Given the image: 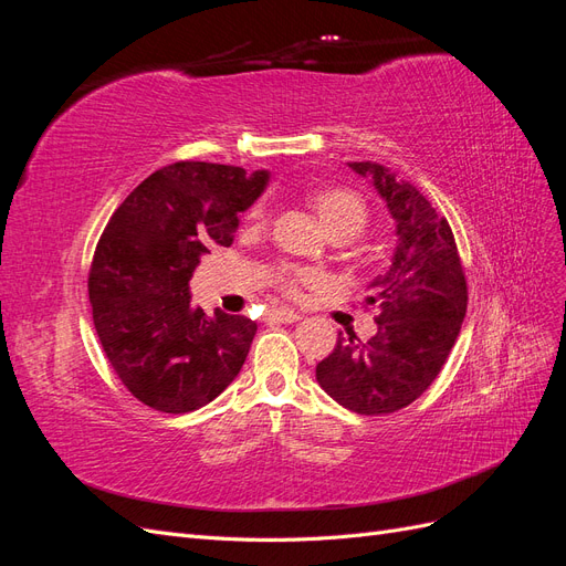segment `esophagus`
<instances>
[{
    "mask_svg": "<svg viewBox=\"0 0 566 566\" xmlns=\"http://www.w3.org/2000/svg\"><path fill=\"white\" fill-rule=\"evenodd\" d=\"M269 318L279 321V323H295V321H300V314L293 310H271Z\"/></svg>",
    "mask_w": 566,
    "mask_h": 566,
    "instance_id": "esophagus-1",
    "label": "esophagus"
}]
</instances>
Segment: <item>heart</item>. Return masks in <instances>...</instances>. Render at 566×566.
I'll return each instance as SVG.
<instances>
[{"label": "heart", "instance_id": "heart-1", "mask_svg": "<svg viewBox=\"0 0 566 566\" xmlns=\"http://www.w3.org/2000/svg\"><path fill=\"white\" fill-rule=\"evenodd\" d=\"M306 200H310L312 210L321 219V224L333 238H352L356 233H361L368 221L366 202L361 196L354 193L352 188L321 186L314 188ZM252 214L260 217L262 208H256ZM295 281H306V276L304 273H295Z\"/></svg>", "mask_w": 566, "mask_h": 566}]
</instances>
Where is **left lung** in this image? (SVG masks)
<instances>
[{
    "label": "left lung",
    "instance_id": "left-lung-1",
    "mask_svg": "<svg viewBox=\"0 0 566 566\" xmlns=\"http://www.w3.org/2000/svg\"><path fill=\"white\" fill-rule=\"evenodd\" d=\"M373 181L397 227L391 264L368 283L378 333L352 331L316 366L318 385L358 416H385L413 403L434 382L468 312V283L449 221L413 184L378 163H349Z\"/></svg>",
    "mask_w": 566,
    "mask_h": 566
}]
</instances>
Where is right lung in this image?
<instances>
[{"label": "right lung", "instance_id": "obj_1", "mask_svg": "<svg viewBox=\"0 0 566 566\" xmlns=\"http://www.w3.org/2000/svg\"><path fill=\"white\" fill-rule=\"evenodd\" d=\"M266 169L175 163L144 179L111 217L90 271L94 328L117 378L160 413L217 399L241 373L256 323L191 306L212 245L229 248L238 214L264 193Z\"/></svg>", "mask_w": 566, "mask_h": 566}]
</instances>
